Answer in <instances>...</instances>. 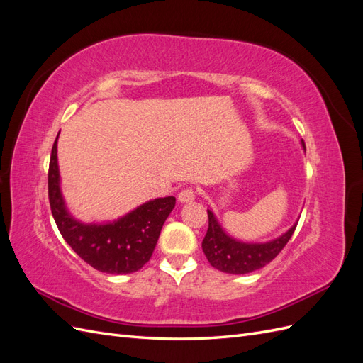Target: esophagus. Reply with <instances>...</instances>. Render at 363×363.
I'll return each mask as SVG.
<instances>
[{
    "label": "esophagus",
    "instance_id": "1",
    "mask_svg": "<svg viewBox=\"0 0 363 363\" xmlns=\"http://www.w3.org/2000/svg\"><path fill=\"white\" fill-rule=\"evenodd\" d=\"M195 196H196V194L192 188H186L179 194V201L180 203H191L195 200Z\"/></svg>",
    "mask_w": 363,
    "mask_h": 363
}]
</instances>
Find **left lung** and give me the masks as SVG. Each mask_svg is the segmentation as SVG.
<instances>
[{
    "instance_id": "left-lung-1",
    "label": "left lung",
    "mask_w": 363,
    "mask_h": 363,
    "mask_svg": "<svg viewBox=\"0 0 363 363\" xmlns=\"http://www.w3.org/2000/svg\"><path fill=\"white\" fill-rule=\"evenodd\" d=\"M301 145L306 150L304 140H301ZM207 215L208 228L201 244L203 251L213 268L227 274H248L268 265L288 244L296 224H298L296 221L286 233L269 240V242L251 244L240 242V240L228 236L221 224L218 223L213 212L208 208Z\"/></svg>"
}]
</instances>
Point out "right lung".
<instances>
[{
	"instance_id": "obj_1",
	"label": "right lung",
	"mask_w": 363,
	"mask_h": 363,
	"mask_svg": "<svg viewBox=\"0 0 363 363\" xmlns=\"http://www.w3.org/2000/svg\"><path fill=\"white\" fill-rule=\"evenodd\" d=\"M48 199L63 239L86 263L106 274H130L144 267L155 251L163 223L175 206V196H164L144 203L113 223L77 221L65 206L60 191L57 139L50 159Z\"/></svg>"
}]
</instances>
